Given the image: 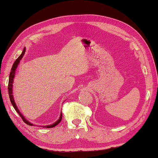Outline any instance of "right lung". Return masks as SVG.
I'll return each mask as SVG.
<instances>
[{"label":"right lung","instance_id":"obj_1","mask_svg":"<svg viewBox=\"0 0 158 158\" xmlns=\"http://www.w3.org/2000/svg\"><path fill=\"white\" fill-rule=\"evenodd\" d=\"M25 51H26V49H25V48H24V49H23V50L22 53H21V54L18 57L17 59L15 61V63H14V64H13V65H12V69H11V71H10V77H9L8 93H9L10 100V102H11L12 106H14V108H15V109L16 110V111L17 112V113L19 114V116H20V117L21 118H22L23 121L25 123L28 125H33V124L31 123H29L28 121H26V120L24 118V117H23V116H22V114H21L20 113V111H19L18 108L17 107V106H16V104H15V102L14 98H13V95H12V83H13V79H14V77H15V70H16V69H17V65H19V62H20V60L21 59V58H22L23 56L24 55ZM62 117H63V114H62V113H61V114H60V118H59V119H58L56 122L52 124V125H47V126H42V127L51 128V127H55L56 125H58V123H59L61 121V120H62Z\"/></svg>","mask_w":158,"mask_h":158}]
</instances>
